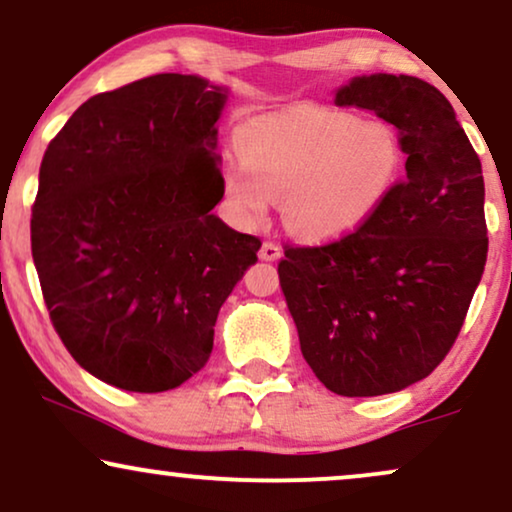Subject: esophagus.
I'll use <instances>...</instances> for the list:
<instances>
[{
  "label": "esophagus",
  "instance_id": "obj_1",
  "mask_svg": "<svg viewBox=\"0 0 512 512\" xmlns=\"http://www.w3.org/2000/svg\"><path fill=\"white\" fill-rule=\"evenodd\" d=\"M283 255V250L278 248L276 243H271V241H267V243H262V248H260V257L264 262H276L278 257Z\"/></svg>",
  "mask_w": 512,
  "mask_h": 512
}]
</instances>
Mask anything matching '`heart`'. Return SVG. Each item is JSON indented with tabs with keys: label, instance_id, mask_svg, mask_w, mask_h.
I'll return each mask as SVG.
<instances>
[{
	"label": "heart",
	"instance_id": "obj_1",
	"mask_svg": "<svg viewBox=\"0 0 512 512\" xmlns=\"http://www.w3.org/2000/svg\"><path fill=\"white\" fill-rule=\"evenodd\" d=\"M241 163L222 170L224 198L243 224L267 217L281 200L297 238L338 241L364 226L397 186L404 151L390 125L333 108L257 120L236 139Z\"/></svg>",
	"mask_w": 512,
	"mask_h": 512
}]
</instances>
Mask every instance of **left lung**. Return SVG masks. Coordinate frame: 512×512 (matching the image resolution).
Listing matches in <instances>:
<instances>
[{
	"instance_id": "1",
	"label": "left lung",
	"mask_w": 512,
	"mask_h": 512,
	"mask_svg": "<svg viewBox=\"0 0 512 512\" xmlns=\"http://www.w3.org/2000/svg\"><path fill=\"white\" fill-rule=\"evenodd\" d=\"M335 103L397 129L406 179L354 234L288 245L278 278L316 378L378 397L428 378L458 338L487 262L484 177L451 103L418 77H352Z\"/></svg>"
}]
</instances>
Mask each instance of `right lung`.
<instances>
[{
	"mask_svg": "<svg viewBox=\"0 0 512 512\" xmlns=\"http://www.w3.org/2000/svg\"><path fill=\"white\" fill-rule=\"evenodd\" d=\"M229 87L163 73L84 101L51 141L32 260L84 371L165 392L208 364L217 314L260 238L226 226L217 120Z\"/></svg>",
	"mask_w": 512,
	"mask_h": 512,
	"instance_id": "1",
	"label": "right lung"
}]
</instances>
